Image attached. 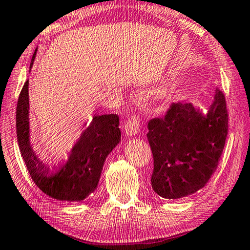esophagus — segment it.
Here are the masks:
<instances>
[{"instance_id": "obj_1", "label": "esophagus", "mask_w": 250, "mask_h": 250, "mask_svg": "<svg viewBox=\"0 0 250 250\" xmlns=\"http://www.w3.org/2000/svg\"><path fill=\"white\" fill-rule=\"evenodd\" d=\"M139 129H141V120L136 115L130 116L125 124V133L128 136H134V135L138 134Z\"/></svg>"}]
</instances>
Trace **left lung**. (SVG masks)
Returning <instances> with one entry per match:
<instances>
[{"label": "left lung", "instance_id": "1", "mask_svg": "<svg viewBox=\"0 0 250 250\" xmlns=\"http://www.w3.org/2000/svg\"><path fill=\"white\" fill-rule=\"evenodd\" d=\"M154 157L151 187L165 199L193 194L215 172L229 130L225 96L216 89L207 115L192 103H172L164 117L148 122Z\"/></svg>", "mask_w": 250, "mask_h": 250}]
</instances>
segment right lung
I'll return each mask as SVG.
<instances>
[{"mask_svg": "<svg viewBox=\"0 0 250 250\" xmlns=\"http://www.w3.org/2000/svg\"><path fill=\"white\" fill-rule=\"evenodd\" d=\"M35 50L30 69L33 67ZM120 118L116 114L94 115L70 152L68 161L58 171L37 158L29 142L28 80L20 93L16 107L17 142L28 172L43 193L56 200L78 202L95 191L104 161L121 141Z\"/></svg>", "mask_w": 250, "mask_h": 250, "instance_id": "add662e5", "label": "right lung"}]
</instances>
